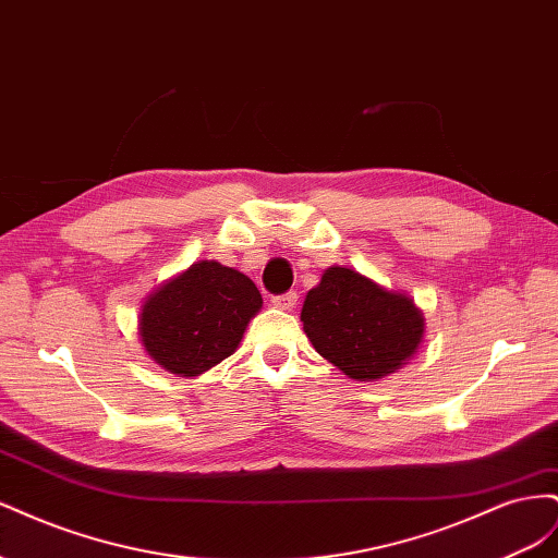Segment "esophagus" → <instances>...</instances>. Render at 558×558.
<instances>
[{"label": "esophagus", "mask_w": 558, "mask_h": 558, "mask_svg": "<svg viewBox=\"0 0 558 558\" xmlns=\"http://www.w3.org/2000/svg\"><path fill=\"white\" fill-rule=\"evenodd\" d=\"M272 305L279 310H293L298 305V293L289 291V293H281L272 298Z\"/></svg>", "instance_id": "34e87169"}]
</instances>
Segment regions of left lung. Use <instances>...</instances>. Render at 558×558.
Wrapping results in <instances>:
<instances>
[{"mask_svg":"<svg viewBox=\"0 0 558 558\" xmlns=\"http://www.w3.org/2000/svg\"><path fill=\"white\" fill-rule=\"evenodd\" d=\"M314 349L351 379L377 381L408 363L424 340V314L349 267H328L302 305Z\"/></svg>","mask_w":558,"mask_h":558,"instance_id":"1","label":"left lung"}]
</instances>
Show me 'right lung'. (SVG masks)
Here are the masks:
<instances>
[{"label": "right lung", "instance_id": "1", "mask_svg": "<svg viewBox=\"0 0 558 558\" xmlns=\"http://www.w3.org/2000/svg\"><path fill=\"white\" fill-rule=\"evenodd\" d=\"M260 307V291L246 275L199 260L146 298L142 344L172 375L197 377L232 356Z\"/></svg>", "mask_w": 558, "mask_h": 558}]
</instances>
